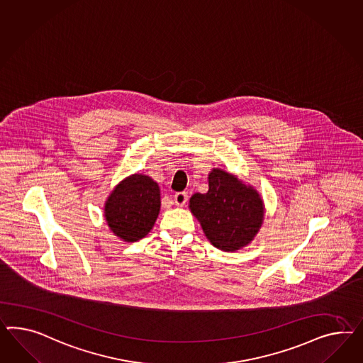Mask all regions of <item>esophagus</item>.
Instances as JSON below:
<instances>
[{"label":"esophagus","instance_id":"34e87169","mask_svg":"<svg viewBox=\"0 0 363 363\" xmlns=\"http://www.w3.org/2000/svg\"><path fill=\"white\" fill-rule=\"evenodd\" d=\"M187 202V194L185 191H179L174 194V203L177 206H185Z\"/></svg>","mask_w":363,"mask_h":363}]
</instances>
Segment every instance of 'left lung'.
I'll return each mask as SVG.
<instances>
[{
    "label": "left lung",
    "mask_w": 363,
    "mask_h": 363,
    "mask_svg": "<svg viewBox=\"0 0 363 363\" xmlns=\"http://www.w3.org/2000/svg\"><path fill=\"white\" fill-rule=\"evenodd\" d=\"M190 210L207 239L222 251H235L248 245L264 216L257 191L220 169L208 174L206 194L196 193L190 198Z\"/></svg>",
    "instance_id": "1"
}]
</instances>
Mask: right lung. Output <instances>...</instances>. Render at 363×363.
Here are the masks:
<instances>
[{
  "instance_id": "obj_1",
  "label": "right lung",
  "mask_w": 363,
  "mask_h": 363,
  "mask_svg": "<svg viewBox=\"0 0 363 363\" xmlns=\"http://www.w3.org/2000/svg\"><path fill=\"white\" fill-rule=\"evenodd\" d=\"M160 187L150 177H128L108 198V225L123 240L136 242L152 230L160 213Z\"/></svg>"
}]
</instances>
